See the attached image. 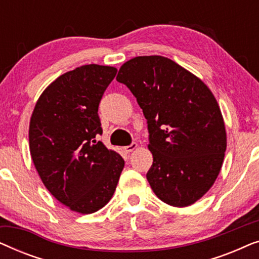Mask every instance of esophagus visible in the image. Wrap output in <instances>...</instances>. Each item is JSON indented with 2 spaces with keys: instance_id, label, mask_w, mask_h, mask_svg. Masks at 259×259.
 <instances>
[{
  "instance_id": "34e87169",
  "label": "esophagus",
  "mask_w": 259,
  "mask_h": 259,
  "mask_svg": "<svg viewBox=\"0 0 259 259\" xmlns=\"http://www.w3.org/2000/svg\"><path fill=\"white\" fill-rule=\"evenodd\" d=\"M138 147V144H136V143H133V144H131V145H128V146H126V147H123V151L126 152V153H131V152H132L133 150H136V148Z\"/></svg>"
}]
</instances>
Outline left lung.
Here are the masks:
<instances>
[{"mask_svg": "<svg viewBox=\"0 0 259 259\" xmlns=\"http://www.w3.org/2000/svg\"><path fill=\"white\" fill-rule=\"evenodd\" d=\"M147 120L153 164L146 178L159 199L177 207L200 199L217 179L226 150L221 108L200 79L164 56H138L116 75Z\"/></svg>", "mask_w": 259, "mask_h": 259, "instance_id": "left-lung-1", "label": "left lung"}]
</instances>
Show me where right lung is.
I'll list each match as a JSON object with an SVG mask.
<instances>
[{
  "label": "right lung",
  "mask_w": 259,
  "mask_h": 259,
  "mask_svg": "<svg viewBox=\"0 0 259 259\" xmlns=\"http://www.w3.org/2000/svg\"><path fill=\"white\" fill-rule=\"evenodd\" d=\"M118 70L84 65L52 82L35 105L29 148L47 190L72 211L88 214L111 200L125 166L101 141L99 104Z\"/></svg>",
  "instance_id": "right-lung-1"
}]
</instances>
